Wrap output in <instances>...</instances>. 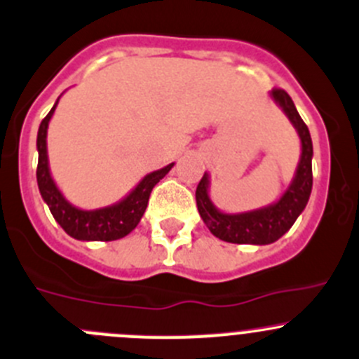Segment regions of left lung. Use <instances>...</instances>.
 Listing matches in <instances>:
<instances>
[{"mask_svg":"<svg viewBox=\"0 0 359 359\" xmlns=\"http://www.w3.org/2000/svg\"><path fill=\"white\" fill-rule=\"evenodd\" d=\"M270 98L283 109L287 119L300 137L302 152L293 180L284 191L283 196L273 203L256 210L240 212V214H226L219 210L210 200V175L205 172L203 179L196 187V205L201 219L217 238L229 243H252V245H266L279 240L284 233L290 231L298 215L307 207L312 191V138L307 124L302 121L293 100L284 89L270 91Z\"/></svg>","mask_w":359,"mask_h":359,"instance_id":"1","label":"left lung"}]
</instances>
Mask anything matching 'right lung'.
<instances>
[{"instance_id":"right-lung-1","label":"right lung","mask_w":359,"mask_h":359,"mask_svg":"<svg viewBox=\"0 0 359 359\" xmlns=\"http://www.w3.org/2000/svg\"><path fill=\"white\" fill-rule=\"evenodd\" d=\"M59 98L50 109V112L47 114V117L41 121L40 128H38L36 180L41 198L48 205L50 214L54 215L57 224L73 238L86 240V242H110V240L123 238V236H126L128 233H131L137 228L145 208H147L152 187L173 168L175 163H170L165 168L156 170V172L145 175L117 203L103 208H95V210H83V208L75 207V205H72L62 196V193L55 186L54 179H52L50 168H48L47 130L48 123H50L52 116H54L55 107L59 103Z\"/></svg>"}]
</instances>
